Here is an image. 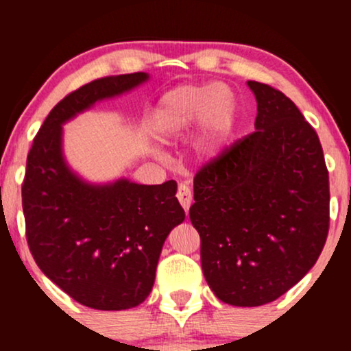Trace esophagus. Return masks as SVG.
<instances>
[{
  "instance_id": "1",
  "label": "esophagus",
  "mask_w": 351,
  "mask_h": 351,
  "mask_svg": "<svg viewBox=\"0 0 351 351\" xmlns=\"http://www.w3.org/2000/svg\"><path fill=\"white\" fill-rule=\"evenodd\" d=\"M176 196H178V201H180L181 206H183L184 211L188 213V209H189V206H191V201H193L191 189H189L188 184L181 183L178 186V195H176Z\"/></svg>"
}]
</instances>
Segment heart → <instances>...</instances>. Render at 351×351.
<instances>
[{
    "label": "heart",
    "instance_id": "heart-1",
    "mask_svg": "<svg viewBox=\"0 0 351 351\" xmlns=\"http://www.w3.org/2000/svg\"><path fill=\"white\" fill-rule=\"evenodd\" d=\"M237 110V97L228 84H181L155 104L150 130L156 140L167 143L196 125L195 153L201 158H215L234 132Z\"/></svg>",
    "mask_w": 351,
    "mask_h": 351
}]
</instances>
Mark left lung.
Returning a JSON list of instances; mask_svg holds the SVG:
<instances>
[{"label": "left lung", "mask_w": 351, "mask_h": 351, "mask_svg": "<svg viewBox=\"0 0 351 351\" xmlns=\"http://www.w3.org/2000/svg\"><path fill=\"white\" fill-rule=\"evenodd\" d=\"M256 132L195 176L189 219L201 267L221 302L259 307L317 263L328 234V171L320 140L291 99L247 80Z\"/></svg>", "instance_id": "left-lung-1"}]
</instances>
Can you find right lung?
I'll return each mask as SVG.
<instances>
[{"instance_id": "1", "label": "right lung", "mask_w": 351, "mask_h": 351, "mask_svg": "<svg viewBox=\"0 0 351 351\" xmlns=\"http://www.w3.org/2000/svg\"><path fill=\"white\" fill-rule=\"evenodd\" d=\"M148 80L150 74L135 72L77 88L52 108L27 155L23 211L31 254L58 287L95 310H127L147 299L165 239L184 211L173 180H84L67 163L62 127Z\"/></svg>"}]
</instances>
